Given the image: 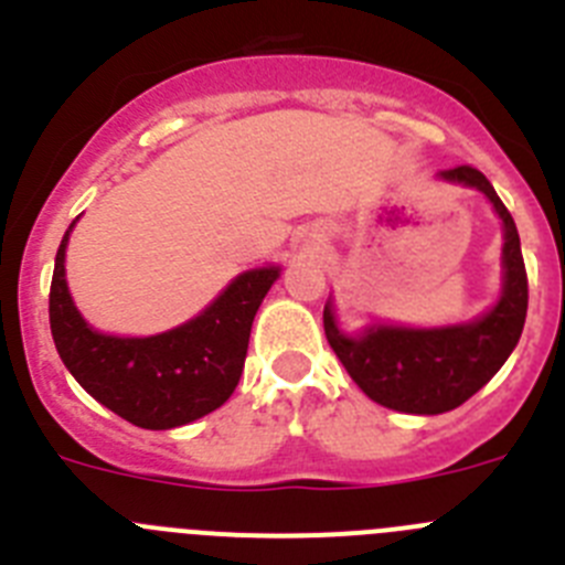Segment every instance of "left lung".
<instances>
[{"instance_id":"1","label":"left lung","mask_w":565,"mask_h":565,"mask_svg":"<svg viewBox=\"0 0 565 565\" xmlns=\"http://www.w3.org/2000/svg\"><path fill=\"white\" fill-rule=\"evenodd\" d=\"M441 178L476 186L487 194L503 221V297L478 322L436 331H407V328H373L364 337H344L326 308V337L344 371L373 402L402 413L436 416L456 411L458 404L476 396L489 379L501 371L518 344L526 322L529 282L523 266L521 237L515 221L492 183L476 167L444 169Z\"/></svg>"}]
</instances>
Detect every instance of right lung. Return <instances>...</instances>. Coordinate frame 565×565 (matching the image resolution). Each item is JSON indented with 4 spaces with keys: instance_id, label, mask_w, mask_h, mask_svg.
Returning <instances> with one entry per match:
<instances>
[{
    "instance_id": "obj_1",
    "label": "right lung",
    "mask_w": 565,
    "mask_h": 565,
    "mask_svg": "<svg viewBox=\"0 0 565 565\" xmlns=\"http://www.w3.org/2000/svg\"><path fill=\"white\" fill-rule=\"evenodd\" d=\"M67 237L70 232L50 282V333L76 382L115 416L143 430H169L217 411L237 387L254 313L279 268L239 274L201 317L174 331L147 339L104 337L84 322L67 294Z\"/></svg>"
}]
</instances>
